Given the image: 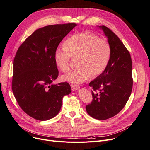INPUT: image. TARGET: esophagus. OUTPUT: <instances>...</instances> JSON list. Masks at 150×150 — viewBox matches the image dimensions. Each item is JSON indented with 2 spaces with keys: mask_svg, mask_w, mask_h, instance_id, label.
Returning <instances> with one entry per match:
<instances>
[{
  "mask_svg": "<svg viewBox=\"0 0 150 150\" xmlns=\"http://www.w3.org/2000/svg\"><path fill=\"white\" fill-rule=\"evenodd\" d=\"M71 89H72V91H76L79 88L78 86H74V85H71Z\"/></svg>",
  "mask_w": 150,
  "mask_h": 150,
  "instance_id": "esophagus-1",
  "label": "esophagus"
}]
</instances>
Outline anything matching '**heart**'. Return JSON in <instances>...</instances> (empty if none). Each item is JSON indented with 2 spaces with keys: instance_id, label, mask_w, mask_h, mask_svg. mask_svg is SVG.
Wrapping results in <instances>:
<instances>
[{
  "instance_id": "obj_1",
  "label": "heart",
  "mask_w": 150,
  "mask_h": 150,
  "mask_svg": "<svg viewBox=\"0 0 150 150\" xmlns=\"http://www.w3.org/2000/svg\"><path fill=\"white\" fill-rule=\"evenodd\" d=\"M65 48L58 49L54 54L57 67L68 72L74 59H77L76 69L62 76V80L71 83H80L91 76L98 77L102 74L109 63L111 48L104 39L91 33H80L68 38Z\"/></svg>"
}]
</instances>
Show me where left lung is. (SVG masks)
I'll return each instance as SVG.
<instances>
[{
    "label": "left lung",
    "instance_id": "left-lung-1",
    "mask_svg": "<svg viewBox=\"0 0 150 150\" xmlns=\"http://www.w3.org/2000/svg\"><path fill=\"white\" fill-rule=\"evenodd\" d=\"M99 28L108 38L111 55L105 71L89 83L93 89V100L86 107L91 117L105 120L120 112L130 97L133 86L132 62L129 52L117 35L106 26Z\"/></svg>",
    "mask_w": 150,
    "mask_h": 150
}]
</instances>
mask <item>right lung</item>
Instances as JSON below:
<instances>
[{"mask_svg": "<svg viewBox=\"0 0 150 150\" xmlns=\"http://www.w3.org/2000/svg\"><path fill=\"white\" fill-rule=\"evenodd\" d=\"M77 25L58 24L39 28L19 47L13 60L11 88L21 108L39 121L60 111L64 95L71 92L67 82L52 84L58 76L54 54L63 39Z\"/></svg>", "mask_w": 150, "mask_h": 150, "instance_id": "1", "label": "right lung"}]
</instances>
